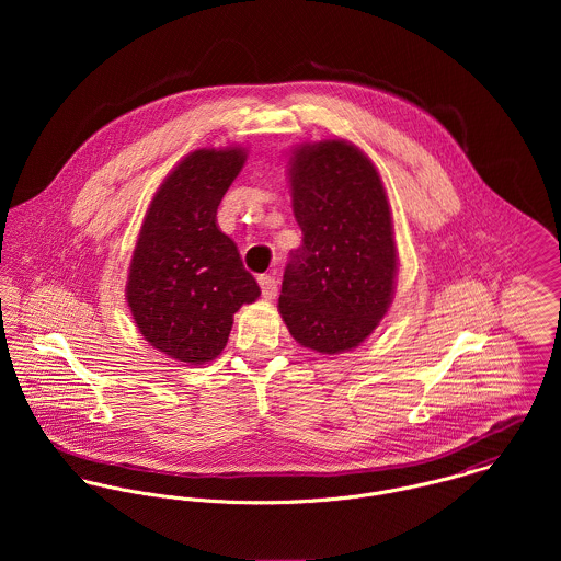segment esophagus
Instances as JSON below:
<instances>
[{
  "mask_svg": "<svg viewBox=\"0 0 561 561\" xmlns=\"http://www.w3.org/2000/svg\"><path fill=\"white\" fill-rule=\"evenodd\" d=\"M259 285H261V294L265 300H274L278 294V280L270 274H261L259 276Z\"/></svg>",
  "mask_w": 561,
  "mask_h": 561,
  "instance_id": "esophagus-1",
  "label": "esophagus"
}]
</instances>
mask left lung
I'll list each match as a JSON object with an SVG mask.
<instances>
[{
  "instance_id": "obj_1",
  "label": "left lung",
  "mask_w": 561,
  "mask_h": 561,
  "mask_svg": "<svg viewBox=\"0 0 561 561\" xmlns=\"http://www.w3.org/2000/svg\"><path fill=\"white\" fill-rule=\"evenodd\" d=\"M287 170L302 245L285 267L278 311L302 347L341 354L393 302L398 245L387 190L374 161L341 138L296 147Z\"/></svg>"
}]
</instances>
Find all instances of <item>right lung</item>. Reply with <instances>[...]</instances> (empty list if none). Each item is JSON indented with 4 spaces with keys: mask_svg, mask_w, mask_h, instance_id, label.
Segmentation results:
<instances>
[{
    "mask_svg": "<svg viewBox=\"0 0 561 561\" xmlns=\"http://www.w3.org/2000/svg\"><path fill=\"white\" fill-rule=\"evenodd\" d=\"M245 149H198L163 179L134 248L125 298L140 334L168 358L205 365L229 341L233 316L261 289L218 227Z\"/></svg>",
    "mask_w": 561,
    "mask_h": 561,
    "instance_id": "1",
    "label": "right lung"
}]
</instances>
